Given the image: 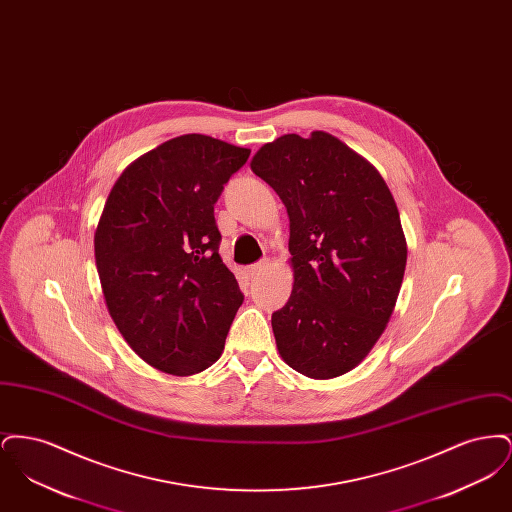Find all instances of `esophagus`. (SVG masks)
Returning <instances> with one entry per match:
<instances>
[{"instance_id":"34e87169","label":"esophagus","mask_w":512,"mask_h":512,"mask_svg":"<svg viewBox=\"0 0 512 512\" xmlns=\"http://www.w3.org/2000/svg\"><path fill=\"white\" fill-rule=\"evenodd\" d=\"M267 267L268 259H261V261H257V263H253V265H249V267L245 268V274L253 280V278H257Z\"/></svg>"}]
</instances>
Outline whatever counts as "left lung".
<instances>
[{
  "instance_id": "8db88e82",
  "label": "left lung",
  "mask_w": 512,
  "mask_h": 512,
  "mask_svg": "<svg viewBox=\"0 0 512 512\" xmlns=\"http://www.w3.org/2000/svg\"><path fill=\"white\" fill-rule=\"evenodd\" d=\"M251 171L290 217L293 290L272 332L293 370L336 378L382 336L401 290L407 244L391 192L368 161L326 132L261 147Z\"/></svg>"
}]
</instances>
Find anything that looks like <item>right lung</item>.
Returning a JSON list of instances; mask_svg holds the SVG:
<instances>
[{
  "instance_id": "right-lung-1",
  "label": "right lung",
  "mask_w": 512,
  "mask_h": 512,
  "mask_svg": "<svg viewBox=\"0 0 512 512\" xmlns=\"http://www.w3.org/2000/svg\"><path fill=\"white\" fill-rule=\"evenodd\" d=\"M249 153L186 134L134 161L107 197L94 238L105 303L122 338L163 372L217 363L244 303L220 259L215 203Z\"/></svg>"
}]
</instances>
